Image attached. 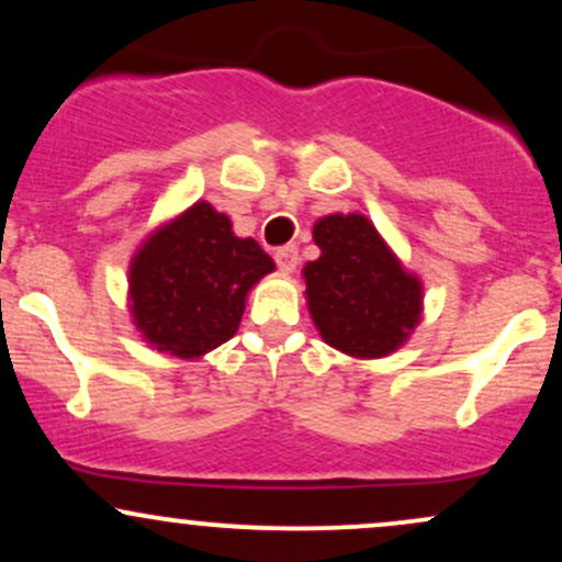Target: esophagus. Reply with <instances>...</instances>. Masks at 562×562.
<instances>
[{"instance_id": "1", "label": "esophagus", "mask_w": 562, "mask_h": 562, "mask_svg": "<svg viewBox=\"0 0 562 562\" xmlns=\"http://www.w3.org/2000/svg\"><path fill=\"white\" fill-rule=\"evenodd\" d=\"M274 261L277 267H280V272H295V267H299V248H295V245H285V248L277 250Z\"/></svg>"}]
</instances>
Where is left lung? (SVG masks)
Segmentation results:
<instances>
[{"label":"left lung","mask_w":562,"mask_h":562,"mask_svg":"<svg viewBox=\"0 0 562 562\" xmlns=\"http://www.w3.org/2000/svg\"><path fill=\"white\" fill-rule=\"evenodd\" d=\"M322 256L303 267L306 303L325 344L357 359L389 357L423 314V282L402 267L362 214L314 224Z\"/></svg>","instance_id":"1"}]
</instances>
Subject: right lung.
Here are the masks:
<instances>
[{
    "label": "right lung",
    "instance_id": "right-lung-1",
    "mask_svg": "<svg viewBox=\"0 0 562 562\" xmlns=\"http://www.w3.org/2000/svg\"><path fill=\"white\" fill-rule=\"evenodd\" d=\"M274 261L250 237H235L229 216L195 203L142 243L128 267V308L158 351L198 359L240 327L248 290Z\"/></svg>",
    "mask_w": 562,
    "mask_h": 562
}]
</instances>
